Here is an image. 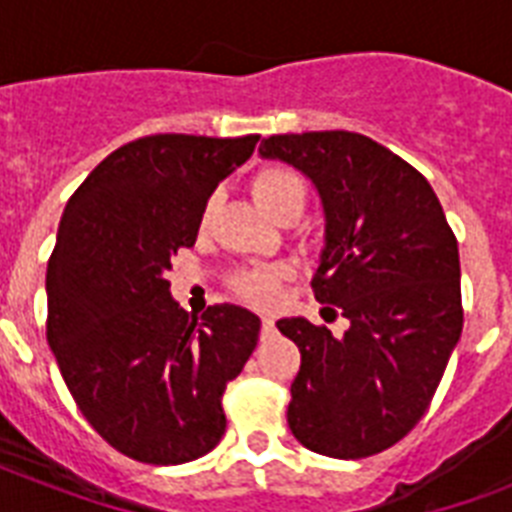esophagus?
Returning <instances> with one entry per match:
<instances>
[{
    "label": "esophagus",
    "mask_w": 512,
    "mask_h": 512,
    "mask_svg": "<svg viewBox=\"0 0 512 512\" xmlns=\"http://www.w3.org/2000/svg\"><path fill=\"white\" fill-rule=\"evenodd\" d=\"M260 332H263V337L273 335V319H263V324H260Z\"/></svg>",
    "instance_id": "1"
}]
</instances>
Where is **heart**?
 <instances>
[{
	"label": "heart",
	"instance_id": "heart-1",
	"mask_svg": "<svg viewBox=\"0 0 512 512\" xmlns=\"http://www.w3.org/2000/svg\"><path fill=\"white\" fill-rule=\"evenodd\" d=\"M249 191H252V199L257 201V207L271 217H276L281 209L287 207H297L303 212L305 199H308V183L303 180V175L292 170V167H284V164H268L263 170H257L252 183H249ZM209 212H212V201L204 207L201 223H207ZM287 276L289 271L284 265H273V268H265V271L241 273V276L233 279V289L247 303L273 305L276 297H279L281 281Z\"/></svg>",
	"mask_w": 512,
	"mask_h": 512
}]
</instances>
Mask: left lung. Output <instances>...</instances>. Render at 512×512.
Segmentation results:
<instances>
[{
    "label": "left lung",
    "mask_w": 512,
    "mask_h": 512,
    "mask_svg": "<svg viewBox=\"0 0 512 512\" xmlns=\"http://www.w3.org/2000/svg\"><path fill=\"white\" fill-rule=\"evenodd\" d=\"M263 159L311 177L324 207L313 295L350 321L276 327L300 348L289 430L305 449L358 460L420 422L462 335L460 252L430 183L401 156L345 130L271 135Z\"/></svg>",
    "instance_id": "obj_1"
}]
</instances>
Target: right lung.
<instances>
[{
  "mask_svg": "<svg viewBox=\"0 0 512 512\" xmlns=\"http://www.w3.org/2000/svg\"><path fill=\"white\" fill-rule=\"evenodd\" d=\"M257 140H132L63 209L47 263V342L84 420L132 460L191 462L225 433V385L252 356L260 319L228 303L193 319L172 300L167 271Z\"/></svg>",
  "mask_w": 512,
  "mask_h": 512,
  "instance_id": "add662e5",
  "label": "right lung"
}]
</instances>
